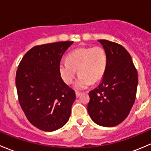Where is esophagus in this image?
<instances>
[{
    "mask_svg": "<svg viewBox=\"0 0 151 151\" xmlns=\"http://www.w3.org/2000/svg\"><path fill=\"white\" fill-rule=\"evenodd\" d=\"M81 94H82V93L77 92H77H76V96H77V98H78V97H80Z\"/></svg>",
    "mask_w": 151,
    "mask_h": 151,
    "instance_id": "esophagus-1",
    "label": "esophagus"
}]
</instances>
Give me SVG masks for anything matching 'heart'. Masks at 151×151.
I'll return each instance as SVG.
<instances>
[{
    "mask_svg": "<svg viewBox=\"0 0 151 151\" xmlns=\"http://www.w3.org/2000/svg\"><path fill=\"white\" fill-rule=\"evenodd\" d=\"M108 57L101 47H79L68 54L67 60L59 63V73L66 84L73 83L77 74H80L74 83L77 90L85 89L102 79L106 70Z\"/></svg>",
    "mask_w": 151,
    "mask_h": 151,
    "instance_id": "obj_1",
    "label": "heart"
}]
</instances>
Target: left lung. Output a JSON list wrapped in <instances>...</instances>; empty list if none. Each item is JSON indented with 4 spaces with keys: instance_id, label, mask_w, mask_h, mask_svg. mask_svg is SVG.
Instances as JSON below:
<instances>
[{
    "instance_id": "8db88e82",
    "label": "left lung",
    "mask_w": 151,
    "mask_h": 151,
    "mask_svg": "<svg viewBox=\"0 0 151 151\" xmlns=\"http://www.w3.org/2000/svg\"><path fill=\"white\" fill-rule=\"evenodd\" d=\"M108 57L106 70L101 83L90 91L88 112L94 123L112 127L129 115L135 99L138 75L132 57L115 42L98 40Z\"/></svg>"
}]
</instances>
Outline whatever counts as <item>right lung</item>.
<instances>
[{
	"label": "right lung",
	"mask_w": 151,
	"mask_h": 151,
	"mask_svg": "<svg viewBox=\"0 0 151 151\" xmlns=\"http://www.w3.org/2000/svg\"><path fill=\"white\" fill-rule=\"evenodd\" d=\"M73 42L35 46L27 52L16 73L18 99L29 122L52 132L64 126L76 99L74 91L62 80L59 63Z\"/></svg>",
	"instance_id": "1"
}]
</instances>
